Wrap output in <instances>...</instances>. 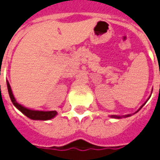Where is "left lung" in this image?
<instances>
[{"label": "left lung", "instance_id": "8db88e82", "mask_svg": "<svg viewBox=\"0 0 160 160\" xmlns=\"http://www.w3.org/2000/svg\"><path fill=\"white\" fill-rule=\"evenodd\" d=\"M145 103H146V102H145ZM145 103H144V104H145ZM144 104H142V105L141 106L140 108L137 110V112H138V111H139V110H140L141 108H142V106H143V105H144ZM137 112H136V113H137ZM130 116H131V114H126V115H125V116H124V117H130ZM110 117H111V118H113V119H120V118H122L123 116H119V115H111V116H110Z\"/></svg>", "mask_w": 160, "mask_h": 160}]
</instances>
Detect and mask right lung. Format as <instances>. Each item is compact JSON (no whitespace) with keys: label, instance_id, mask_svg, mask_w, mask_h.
Here are the masks:
<instances>
[{"label":"right lung","instance_id":"add662e5","mask_svg":"<svg viewBox=\"0 0 160 160\" xmlns=\"http://www.w3.org/2000/svg\"><path fill=\"white\" fill-rule=\"evenodd\" d=\"M7 85H8V90L9 96H10L12 102L13 103L15 107L17 108L18 109L20 110L22 113L26 115V116L31 119H35V120H47V119H51L56 116L58 113L56 111H38V110H31L29 108L23 107L21 104L18 103L16 99L14 98L12 89H11L10 84L8 81H7Z\"/></svg>","mask_w":160,"mask_h":160}]
</instances>
